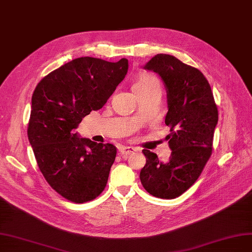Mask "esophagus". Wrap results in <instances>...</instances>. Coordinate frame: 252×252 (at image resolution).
Masks as SVG:
<instances>
[{"instance_id": "obj_1", "label": "esophagus", "mask_w": 252, "mask_h": 252, "mask_svg": "<svg viewBox=\"0 0 252 252\" xmlns=\"http://www.w3.org/2000/svg\"><path fill=\"white\" fill-rule=\"evenodd\" d=\"M134 152H135V148L131 147V146H120L119 147V153L124 158L127 157L129 154H132Z\"/></svg>"}]
</instances>
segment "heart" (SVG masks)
Instances as JSON below:
<instances>
[{
	"mask_svg": "<svg viewBox=\"0 0 252 252\" xmlns=\"http://www.w3.org/2000/svg\"><path fill=\"white\" fill-rule=\"evenodd\" d=\"M156 83H158V81L153 76H143L138 81H136V83L133 85V90L134 91H141V90L150 88Z\"/></svg>",
	"mask_w": 252,
	"mask_h": 252,
	"instance_id": "1",
	"label": "heart"
}]
</instances>
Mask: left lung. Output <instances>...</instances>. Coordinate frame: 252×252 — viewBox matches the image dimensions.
Instances as JSON below:
<instances>
[{"label":"left lung","mask_w":252,"mask_h":252,"mask_svg":"<svg viewBox=\"0 0 252 252\" xmlns=\"http://www.w3.org/2000/svg\"><path fill=\"white\" fill-rule=\"evenodd\" d=\"M144 68L164 82L168 102L165 124L170 126L166 138L172 152L163 163L155 153L143 150L146 164L140 181L153 196L173 199L197 181L210 159L218 109L208 80L197 68L166 54L156 55Z\"/></svg>","instance_id":"obj_1"}]
</instances>
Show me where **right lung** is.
<instances>
[{
    "instance_id": "right-lung-1",
    "label": "right lung",
    "mask_w": 252,
    "mask_h": 252,
    "mask_svg": "<svg viewBox=\"0 0 252 252\" xmlns=\"http://www.w3.org/2000/svg\"><path fill=\"white\" fill-rule=\"evenodd\" d=\"M127 69L126 58L81 57L50 72L33 92L28 138L45 181L69 201L93 200L106 188L116 147L80 138L73 129L102 108Z\"/></svg>"
}]
</instances>
